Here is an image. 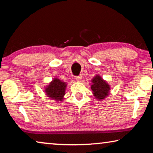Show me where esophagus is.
Wrapping results in <instances>:
<instances>
[{
  "mask_svg": "<svg viewBox=\"0 0 153 153\" xmlns=\"http://www.w3.org/2000/svg\"><path fill=\"white\" fill-rule=\"evenodd\" d=\"M82 79V77L81 76H77V77H76V80L77 82H81Z\"/></svg>",
  "mask_w": 153,
  "mask_h": 153,
  "instance_id": "obj_1",
  "label": "esophagus"
}]
</instances>
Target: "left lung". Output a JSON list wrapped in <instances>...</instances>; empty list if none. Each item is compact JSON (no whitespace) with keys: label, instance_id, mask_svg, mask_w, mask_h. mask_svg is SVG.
<instances>
[{"label":"left lung","instance_id":"obj_1","mask_svg":"<svg viewBox=\"0 0 153 153\" xmlns=\"http://www.w3.org/2000/svg\"><path fill=\"white\" fill-rule=\"evenodd\" d=\"M91 88L95 99L99 101H102L108 97L111 88L107 81L104 80L101 76L97 74L91 79Z\"/></svg>","mask_w":153,"mask_h":153}]
</instances>
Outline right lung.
<instances>
[{
  "instance_id": "obj_1",
  "label": "right lung",
  "mask_w": 153,
  "mask_h": 153,
  "mask_svg": "<svg viewBox=\"0 0 153 153\" xmlns=\"http://www.w3.org/2000/svg\"><path fill=\"white\" fill-rule=\"evenodd\" d=\"M67 86V82L60 80L58 77H54L48 86L44 87V91L50 99L59 102L63 101Z\"/></svg>"
}]
</instances>
